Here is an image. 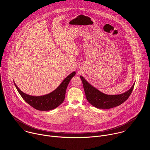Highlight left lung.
<instances>
[{
	"label": "left lung",
	"instance_id": "1",
	"mask_svg": "<svg viewBox=\"0 0 150 150\" xmlns=\"http://www.w3.org/2000/svg\"><path fill=\"white\" fill-rule=\"evenodd\" d=\"M87 100L94 107L108 109L120 106L128 99L130 95L134 83L127 92L119 95H107L91 85L86 79L80 76Z\"/></svg>",
	"mask_w": 150,
	"mask_h": 150
}]
</instances>
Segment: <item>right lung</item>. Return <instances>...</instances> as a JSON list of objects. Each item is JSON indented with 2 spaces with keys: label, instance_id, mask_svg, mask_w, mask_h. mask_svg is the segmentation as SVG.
Segmentation results:
<instances>
[{
  "label": "right lung",
  "instance_id": "add662e5",
  "mask_svg": "<svg viewBox=\"0 0 150 150\" xmlns=\"http://www.w3.org/2000/svg\"><path fill=\"white\" fill-rule=\"evenodd\" d=\"M76 74L73 71L67 76L61 84L54 91L42 96H32L22 92L14 81V85L18 92L23 100L30 106L40 111H49L58 107L64 102L67 86Z\"/></svg>",
  "mask_w": 150,
  "mask_h": 150
}]
</instances>
